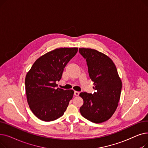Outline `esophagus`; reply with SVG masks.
I'll list each match as a JSON object with an SVG mask.
<instances>
[{
    "label": "esophagus",
    "mask_w": 148,
    "mask_h": 148,
    "mask_svg": "<svg viewBox=\"0 0 148 148\" xmlns=\"http://www.w3.org/2000/svg\"><path fill=\"white\" fill-rule=\"evenodd\" d=\"M79 94H80V92H78V91H75L74 92V95L75 96H79Z\"/></svg>",
    "instance_id": "1"
}]
</instances>
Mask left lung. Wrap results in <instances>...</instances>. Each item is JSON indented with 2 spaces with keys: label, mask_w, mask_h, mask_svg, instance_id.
I'll return each mask as SVG.
<instances>
[{
  "label": "left lung",
  "mask_w": 148,
  "mask_h": 148,
  "mask_svg": "<svg viewBox=\"0 0 148 148\" xmlns=\"http://www.w3.org/2000/svg\"><path fill=\"white\" fill-rule=\"evenodd\" d=\"M86 59L90 79L95 92H81L83 104L80 108L82 116L96 123L109 119L117 108L120 99L122 82L112 60L106 54L91 49H79Z\"/></svg>",
  "instance_id": "1"
}]
</instances>
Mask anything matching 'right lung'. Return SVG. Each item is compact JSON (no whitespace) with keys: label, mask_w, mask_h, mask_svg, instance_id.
<instances>
[{"label":"right lung","mask_w":148,"mask_h":148,"mask_svg":"<svg viewBox=\"0 0 148 148\" xmlns=\"http://www.w3.org/2000/svg\"><path fill=\"white\" fill-rule=\"evenodd\" d=\"M78 48H60L38 58L27 73L25 89L30 110L44 121L56 120L64 114L73 98V90L56 88L64 69Z\"/></svg>","instance_id":"1"}]
</instances>
